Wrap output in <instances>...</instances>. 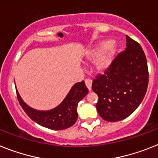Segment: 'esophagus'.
I'll list each match as a JSON object with an SVG mask.
<instances>
[{"mask_svg":"<svg viewBox=\"0 0 158 158\" xmlns=\"http://www.w3.org/2000/svg\"><path fill=\"white\" fill-rule=\"evenodd\" d=\"M85 84L87 87L88 88L89 91L91 90V84H92V80L91 79H85Z\"/></svg>","mask_w":158,"mask_h":158,"instance_id":"esophagus-1","label":"esophagus"}]
</instances>
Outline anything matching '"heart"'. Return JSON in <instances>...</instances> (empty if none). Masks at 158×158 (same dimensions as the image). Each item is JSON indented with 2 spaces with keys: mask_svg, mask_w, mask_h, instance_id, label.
I'll return each instance as SVG.
<instances>
[{
  "mask_svg": "<svg viewBox=\"0 0 158 158\" xmlns=\"http://www.w3.org/2000/svg\"><path fill=\"white\" fill-rule=\"evenodd\" d=\"M116 52V45L112 41L102 42L91 50L89 54V59L95 61V67L99 71H104L109 67L114 59Z\"/></svg>",
  "mask_w": 158,
  "mask_h": 158,
  "instance_id": "1",
  "label": "heart"
}]
</instances>
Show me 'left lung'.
Wrapping results in <instances>:
<instances>
[{
    "label": "left lung",
    "mask_w": 158,
    "mask_h": 158,
    "mask_svg": "<svg viewBox=\"0 0 158 158\" xmlns=\"http://www.w3.org/2000/svg\"><path fill=\"white\" fill-rule=\"evenodd\" d=\"M127 48L99 74L91 88L97 94L96 109L107 121L116 122L128 117L144 99L149 83L145 54L138 42L126 36Z\"/></svg>",
    "instance_id": "obj_1"
}]
</instances>
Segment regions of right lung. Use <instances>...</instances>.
<instances>
[{"label":"right lung","instance_id":"obj_1","mask_svg":"<svg viewBox=\"0 0 158 158\" xmlns=\"http://www.w3.org/2000/svg\"><path fill=\"white\" fill-rule=\"evenodd\" d=\"M88 92L84 81L75 83L62 103L50 111H38L24 103L17 91L20 105L28 116L37 124L54 130H63L75 124L78 118L77 107L79 102Z\"/></svg>","mask_w":158,"mask_h":158}]
</instances>
